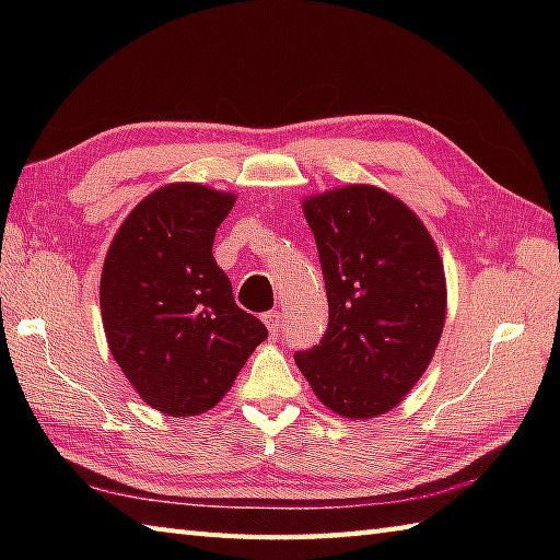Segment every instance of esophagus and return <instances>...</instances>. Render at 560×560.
<instances>
[{
  "instance_id": "esophagus-1",
  "label": "esophagus",
  "mask_w": 560,
  "mask_h": 560,
  "mask_svg": "<svg viewBox=\"0 0 560 560\" xmlns=\"http://www.w3.org/2000/svg\"><path fill=\"white\" fill-rule=\"evenodd\" d=\"M261 323L267 325L271 337H277L279 331H281V313L279 311H269V313L261 315Z\"/></svg>"
}]
</instances>
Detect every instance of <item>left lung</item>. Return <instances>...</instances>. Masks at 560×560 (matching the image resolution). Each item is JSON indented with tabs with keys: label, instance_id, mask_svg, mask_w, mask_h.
Wrapping results in <instances>:
<instances>
[{
	"label": "left lung",
	"instance_id": "obj_1",
	"mask_svg": "<svg viewBox=\"0 0 560 560\" xmlns=\"http://www.w3.org/2000/svg\"><path fill=\"white\" fill-rule=\"evenodd\" d=\"M325 273L329 325L295 353L315 397L343 419H377L409 395L447 315L443 259L423 221L375 185L303 201Z\"/></svg>",
	"mask_w": 560,
	"mask_h": 560
}]
</instances>
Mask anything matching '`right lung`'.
I'll list each match as a JSON object with an SVG mask.
<instances>
[{"mask_svg": "<svg viewBox=\"0 0 560 560\" xmlns=\"http://www.w3.org/2000/svg\"><path fill=\"white\" fill-rule=\"evenodd\" d=\"M233 192L199 183L153 189L117 229L101 273L105 339L149 407L185 419L217 407L267 327L233 301L213 235Z\"/></svg>", "mask_w": 560, "mask_h": 560, "instance_id": "add662e5", "label": "right lung"}]
</instances>
